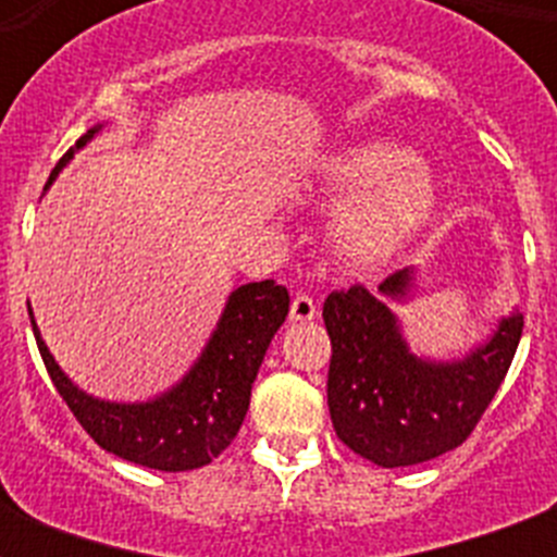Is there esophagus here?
Listing matches in <instances>:
<instances>
[{
	"instance_id": "34e87169",
	"label": "esophagus",
	"mask_w": 557,
	"mask_h": 557,
	"mask_svg": "<svg viewBox=\"0 0 557 557\" xmlns=\"http://www.w3.org/2000/svg\"><path fill=\"white\" fill-rule=\"evenodd\" d=\"M314 314H318V306H314L312 297L295 295V300H292V321L309 323V321H314Z\"/></svg>"
}]
</instances>
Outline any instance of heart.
I'll list each match as a JSON object with an SVG mask.
<instances>
[{"mask_svg": "<svg viewBox=\"0 0 557 557\" xmlns=\"http://www.w3.org/2000/svg\"><path fill=\"white\" fill-rule=\"evenodd\" d=\"M312 190L323 199H352L332 225L341 260L372 269L393 260L433 216L440 187L428 168L393 144L341 147L321 161Z\"/></svg>", "mask_w": 557, "mask_h": 557, "instance_id": "obj_1", "label": "heart"}]
</instances>
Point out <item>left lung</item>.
Segmentation results:
<instances>
[{
  "label": "left lung",
  "instance_id": "left-lung-1",
  "mask_svg": "<svg viewBox=\"0 0 557 557\" xmlns=\"http://www.w3.org/2000/svg\"><path fill=\"white\" fill-rule=\"evenodd\" d=\"M413 292L410 265L389 274L379 295L352 286L323 304L332 341V428L347 448L381 468L419 466L459 448L492 405L523 335V314L511 312L466 356H419L389 309Z\"/></svg>",
  "mask_w": 557,
  "mask_h": 557
}]
</instances>
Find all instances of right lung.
I'll return each instance as SVG.
<instances>
[{
    "instance_id": "add662e5",
    "label": "right lung",
    "mask_w": 557,
    "mask_h": 557,
    "mask_svg": "<svg viewBox=\"0 0 557 557\" xmlns=\"http://www.w3.org/2000/svg\"><path fill=\"white\" fill-rule=\"evenodd\" d=\"M100 129L103 124L91 126L65 152L51 170L48 185ZM28 314L39 356L46 361L57 393L100 448L156 471H193L213 462L243 428L251 405V384L260 372L265 349L286 321L288 292L274 280L234 288L201 356L173 387L147 401H109L77 387L48 352L30 306Z\"/></svg>"
}]
</instances>
